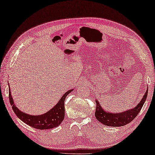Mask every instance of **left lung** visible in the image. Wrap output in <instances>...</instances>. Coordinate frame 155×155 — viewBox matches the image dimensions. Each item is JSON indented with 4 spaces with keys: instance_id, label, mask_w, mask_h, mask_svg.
<instances>
[{
    "instance_id": "8db88e82",
    "label": "left lung",
    "mask_w": 155,
    "mask_h": 155,
    "mask_svg": "<svg viewBox=\"0 0 155 155\" xmlns=\"http://www.w3.org/2000/svg\"><path fill=\"white\" fill-rule=\"evenodd\" d=\"M147 95H148V89L146 90V92L140 102L135 108L120 113H110L106 112L101 108V106L99 104V101L96 100L95 117L100 122L108 126L119 127V126H125L131 122L140 112L142 106H143V104L146 100Z\"/></svg>"
}]
</instances>
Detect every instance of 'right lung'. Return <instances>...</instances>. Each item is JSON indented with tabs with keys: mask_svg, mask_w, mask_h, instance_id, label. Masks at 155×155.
Wrapping results in <instances>:
<instances>
[{
	"mask_svg": "<svg viewBox=\"0 0 155 155\" xmlns=\"http://www.w3.org/2000/svg\"><path fill=\"white\" fill-rule=\"evenodd\" d=\"M10 88V87H9ZM72 90L68 91L60 99L59 102L54 108L47 113L40 115H31L20 111L14 104L13 98L12 97L11 92L9 88V99L12 109L20 120L31 127L40 130H46L57 127L62 123L64 118L65 108L64 100L67 96L71 92Z\"/></svg>",
	"mask_w": 155,
	"mask_h": 155,
	"instance_id": "1",
	"label": "right lung"
}]
</instances>
